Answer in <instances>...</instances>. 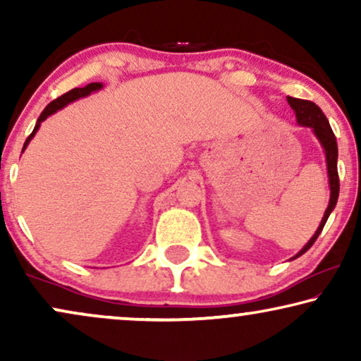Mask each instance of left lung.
<instances>
[{
    "mask_svg": "<svg viewBox=\"0 0 361 361\" xmlns=\"http://www.w3.org/2000/svg\"><path fill=\"white\" fill-rule=\"evenodd\" d=\"M288 103L290 108L295 111V118H298V123L302 126H310L315 133V136L319 137V141L322 142L324 149H325V157H327V169H329V184H330V202L327 210H325L324 219L320 221L317 231H315L312 238L309 240V243L304 246L302 250L299 251L294 258L304 255L310 246L315 243V240L319 238L320 231H322L325 221H327L330 212L335 209V204H337L338 199V190H340V180H338V171H337V156H338V149H337V140H335V135L332 131V128L329 125V120L325 118L324 111L315 105L314 102L310 100H300V98H293L288 97Z\"/></svg>",
    "mask_w": 361,
    "mask_h": 361,
    "instance_id": "left-lung-1",
    "label": "left lung"
}]
</instances>
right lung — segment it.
I'll return each mask as SVG.
<instances>
[{
    "instance_id": "add662e5",
    "label": "right lung",
    "mask_w": 361,
    "mask_h": 361,
    "mask_svg": "<svg viewBox=\"0 0 361 361\" xmlns=\"http://www.w3.org/2000/svg\"><path fill=\"white\" fill-rule=\"evenodd\" d=\"M98 88H102V83H100V82L88 83V85H85L83 88H72L71 92L63 93L62 97H59V98H56V100H54V102L49 103V105H47L46 108H44V111L41 113V116H39V120H37V123H36V126H34L32 133H31V135L27 136L26 142H24L23 151L26 149L27 142L31 141V137H32L34 135H36V131L39 130V126H41V121L46 120V118H47L49 115H52V113H56L57 110H61V108H63V106L67 105V103H71V102H73V100H77V98H80V97H85V95H88V93H92V92L98 90Z\"/></svg>"
}]
</instances>
